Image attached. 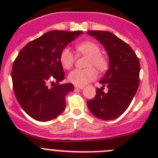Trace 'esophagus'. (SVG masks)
<instances>
[{
	"instance_id": "34e87169",
	"label": "esophagus",
	"mask_w": 158,
	"mask_h": 158,
	"mask_svg": "<svg viewBox=\"0 0 158 158\" xmlns=\"http://www.w3.org/2000/svg\"><path fill=\"white\" fill-rule=\"evenodd\" d=\"M75 88L79 89H82L84 88V86H82V85H75Z\"/></svg>"
}]
</instances>
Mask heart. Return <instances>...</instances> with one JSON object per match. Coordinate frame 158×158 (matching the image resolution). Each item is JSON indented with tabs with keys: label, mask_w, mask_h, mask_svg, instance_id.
Instances as JSON below:
<instances>
[{
	"label": "heart",
	"mask_w": 158,
	"mask_h": 158,
	"mask_svg": "<svg viewBox=\"0 0 158 158\" xmlns=\"http://www.w3.org/2000/svg\"><path fill=\"white\" fill-rule=\"evenodd\" d=\"M76 51L87 56L85 69H76L73 70L69 75V80L76 85H84L96 79L98 71H106L109 66L107 58L102 54L100 47L93 41L86 40L78 44ZM60 63L66 69L73 67L75 63V56L70 49L64 48L60 56Z\"/></svg>",
	"instance_id": "b5f03b06"
}]
</instances>
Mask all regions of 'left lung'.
<instances>
[{"mask_svg": "<svg viewBox=\"0 0 158 158\" xmlns=\"http://www.w3.org/2000/svg\"><path fill=\"white\" fill-rule=\"evenodd\" d=\"M106 49L109 57V68L100 81L102 89H96V95L87 101L91 112L102 120H113L123 114L130 106L139 86L140 63L130 46L112 33L90 30ZM107 86L108 92L104 93Z\"/></svg>", "mask_w": 158, "mask_h": 158, "instance_id": "1", "label": "left lung"}]
</instances>
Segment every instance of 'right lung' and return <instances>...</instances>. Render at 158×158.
<instances>
[{
	"label": "right lung",
	"instance_id": "obj_1",
	"mask_svg": "<svg viewBox=\"0 0 158 158\" xmlns=\"http://www.w3.org/2000/svg\"><path fill=\"white\" fill-rule=\"evenodd\" d=\"M82 33L47 32L28 43L14 60L11 72L14 94L22 109L35 120H52L65 110V97L74 86L60 84L65 78L60 56Z\"/></svg>",
	"mask_w": 158,
	"mask_h": 158
}]
</instances>
